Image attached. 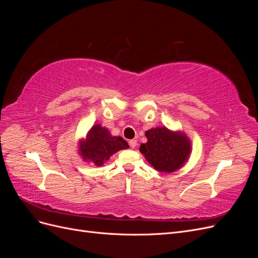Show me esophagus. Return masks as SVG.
<instances>
[{"instance_id": "esophagus-1", "label": "esophagus", "mask_w": 258, "mask_h": 258, "mask_svg": "<svg viewBox=\"0 0 258 258\" xmlns=\"http://www.w3.org/2000/svg\"><path fill=\"white\" fill-rule=\"evenodd\" d=\"M129 145L131 148H135L137 146V140H130Z\"/></svg>"}]
</instances>
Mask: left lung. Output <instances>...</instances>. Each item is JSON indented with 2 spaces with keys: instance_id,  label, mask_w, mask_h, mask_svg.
Returning <instances> with one entry per match:
<instances>
[{
  "instance_id": "left-lung-1",
  "label": "left lung",
  "mask_w": 258,
  "mask_h": 258,
  "mask_svg": "<svg viewBox=\"0 0 258 258\" xmlns=\"http://www.w3.org/2000/svg\"><path fill=\"white\" fill-rule=\"evenodd\" d=\"M147 142L141 144L140 152L154 169L172 173L185 166L191 153V142L183 131H172L167 127H156L145 132Z\"/></svg>"
}]
</instances>
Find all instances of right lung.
Wrapping results in <instances>:
<instances>
[{"label": "right lung", "instance_id": "add662e5", "mask_svg": "<svg viewBox=\"0 0 258 258\" xmlns=\"http://www.w3.org/2000/svg\"><path fill=\"white\" fill-rule=\"evenodd\" d=\"M129 145L121 137H114L107 128L96 123L89 129L85 138L79 142V155L86 162L101 167L112 155Z\"/></svg>", "mask_w": 258, "mask_h": 258}]
</instances>
